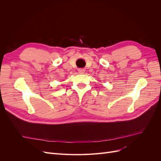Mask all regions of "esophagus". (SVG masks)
<instances>
[{
	"mask_svg": "<svg viewBox=\"0 0 161 161\" xmlns=\"http://www.w3.org/2000/svg\"><path fill=\"white\" fill-rule=\"evenodd\" d=\"M78 71H79V74H82V73L85 72V69H79Z\"/></svg>",
	"mask_w": 161,
	"mask_h": 161,
	"instance_id": "34e87169",
	"label": "esophagus"
}]
</instances>
